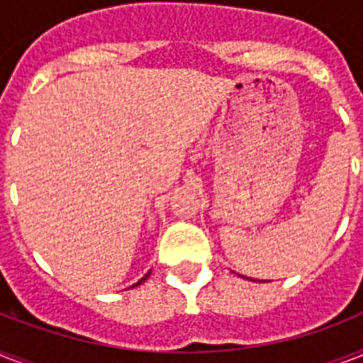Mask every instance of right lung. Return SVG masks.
<instances>
[{"instance_id":"1","label":"right lung","mask_w":363,"mask_h":363,"mask_svg":"<svg viewBox=\"0 0 363 363\" xmlns=\"http://www.w3.org/2000/svg\"><path fill=\"white\" fill-rule=\"evenodd\" d=\"M148 275H150V271H148L147 275L143 277L141 281H137V282H135V284H131V288H135V286H139V284H143V282H145V281H147V279H148Z\"/></svg>"}]
</instances>
